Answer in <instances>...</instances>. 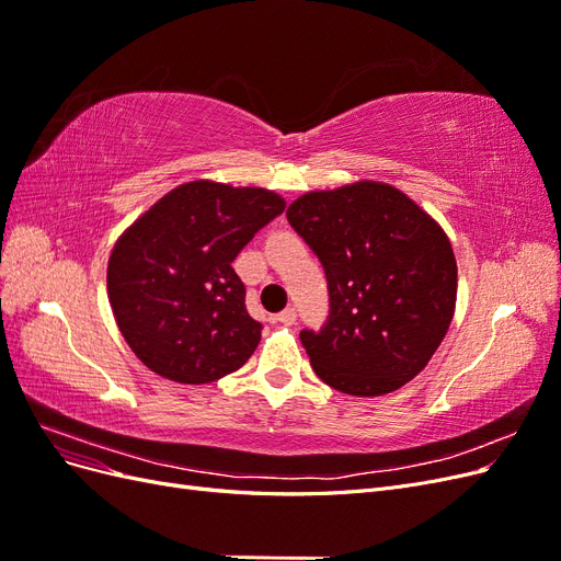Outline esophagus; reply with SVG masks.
<instances>
[{
	"mask_svg": "<svg viewBox=\"0 0 561 561\" xmlns=\"http://www.w3.org/2000/svg\"><path fill=\"white\" fill-rule=\"evenodd\" d=\"M276 320H278V322H283V325H295L297 311H295V309H285V311H280V313L276 316Z\"/></svg>",
	"mask_w": 561,
	"mask_h": 561,
	"instance_id": "obj_1",
	"label": "esophagus"
}]
</instances>
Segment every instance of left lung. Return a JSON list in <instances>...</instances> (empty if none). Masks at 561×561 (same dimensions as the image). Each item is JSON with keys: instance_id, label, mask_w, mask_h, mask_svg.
Listing matches in <instances>:
<instances>
[{"instance_id": "left-lung-1", "label": "left lung", "mask_w": 561, "mask_h": 561, "mask_svg": "<svg viewBox=\"0 0 561 561\" xmlns=\"http://www.w3.org/2000/svg\"><path fill=\"white\" fill-rule=\"evenodd\" d=\"M325 268L330 318L299 334L316 375L346 396L393 393L451 325L458 271L445 229L398 186L358 180L287 208Z\"/></svg>"}]
</instances>
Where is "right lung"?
<instances>
[{
	"mask_svg": "<svg viewBox=\"0 0 561 561\" xmlns=\"http://www.w3.org/2000/svg\"><path fill=\"white\" fill-rule=\"evenodd\" d=\"M285 210L262 186L184 182L118 236L107 297L126 344L159 377L210 383L243 367L262 339L236 260Z\"/></svg>",
	"mask_w": 561,
	"mask_h": 561,
	"instance_id": "obj_1",
	"label": "right lung"
}]
</instances>
